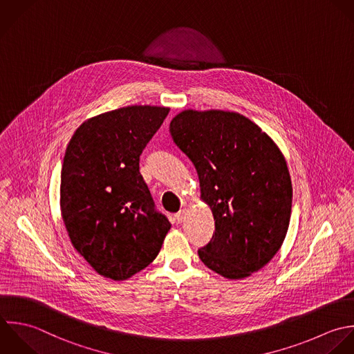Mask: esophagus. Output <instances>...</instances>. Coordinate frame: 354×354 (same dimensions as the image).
I'll return each mask as SVG.
<instances>
[{"mask_svg": "<svg viewBox=\"0 0 354 354\" xmlns=\"http://www.w3.org/2000/svg\"><path fill=\"white\" fill-rule=\"evenodd\" d=\"M186 215H187V209L183 208V209H180V211L175 215V221H176L178 223H182V222L186 219Z\"/></svg>", "mask_w": 354, "mask_h": 354, "instance_id": "34e87169", "label": "esophagus"}]
</instances>
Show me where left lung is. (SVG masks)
I'll list each match as a JSON object with an SVG mask.
<instances>
[{"label": "left lung", "instance_id": "obj_1", "mask_svg": "<svg viewBox=\"0 0 354 354\" xmlns=\"http://www.w3.org/2000/svg\"><path fill=\"white\" fill-rule=\"evenodd\" d=\"M169 132L196 167L215 221L200 259L230 280L251 276L277 254L290 226L292 183L284 156L255 122L233 111L185 110Z\"/></svg>", "mask_w": 354, "mask_h": 354}]
</instances>
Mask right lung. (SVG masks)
Here are the masks:
<instances>
[{"label": "right lung", "instance_id": "right-lung-1", "mask_svg": "<svg viewBox=\"0 0 354 354\" xmlns=\"http://www.w3.org/2000/svg\"><path fill=\"white\" fill-rule=\"evenodd\" d=\"M168 113L157 106L107 111L82 122L67 145L62 218L73 247L107 279L127 280L149 266L171 229L139 171Z\"/></svg>", "mask_w": 354, "mask_h": 354}]
</instances>
